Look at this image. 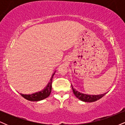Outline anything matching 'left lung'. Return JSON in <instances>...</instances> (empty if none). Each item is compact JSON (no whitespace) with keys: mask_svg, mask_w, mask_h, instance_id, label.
Returning <instances> with one entry per match:
<instances>
[{"mask_svg":"<svg viewBox=\"0 0 125 125\" xmlns=\"http://www.w3.org/2000/svg\"><path fill=\"white\" fill-rule=\"evenodd\" d=\"M72 88L73 92L75 96L78 98L79 99L82 100L83 102H95L96 100L100 99V98H102L103 96H104L105 95V94H97V95H90V94H82V93L79 92L77 91L76 90L74 89L72 85Z\"/></svg>","mask_w":125,"mask_h":125,"instance_id":"8db88e82","label":"left lung"}]
</instances>
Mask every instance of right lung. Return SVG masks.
<instances>
[{"mask_svg":"<svg viewBox=\"0 0 125 125\" xmlns=\"http://www.w3.org/2000/svg\"><path fill=\"white\" fill-rule=\"evenodd\" d=\"M56 71L54 72V73L52 76L51 80L49 82L48 84H47V86L44 88L43 90H41L40 92H36L35 94H20L21 95L22 97H23L24 98L26 99L30 100V101H33V102H37V101H40V100H43L44 99L47 98L51 94V91H52V79L53 77L54 73H55Z\"/></svg>","mask_w":125,"mask_h":125,"instance_id":"add662e5","label":"right lung"}]
</instances>
